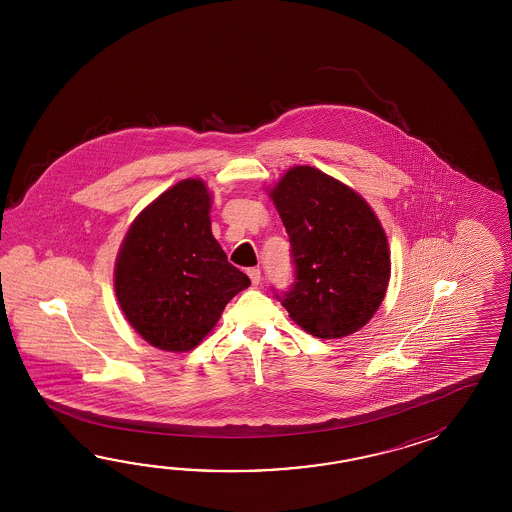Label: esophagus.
I'll return each mask as SVG.
<instances>
[{
    "instance_id": "1",
    "label": "esophagus",
    "mask_w": 512,
    "mask_h": 512,
    "mask_svg": "<svg viewBox=\"0 0 512 512\" xmlns=\"http://www.w3.org/2000/svg\"><path fill=\"white\" fill-rule=\"evenodd\" d=\"M249 274V278H251L252 285H258L261 282V271L260 269H256V267H252L247 271Z\"/></svg>"
}]
</instances>
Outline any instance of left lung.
<instances>
[{
    "instance_id": "8db88e82",
    "label": "left lung",
    "mask_w": 512,
    "mask_h": 512,
    "mask_svg": "<svg viewBox=\"0 0 512 512\" xmlns=\"http://www.w3.org/2000/svg\"><path fill=\"white\" fill-rule=\"evenodd\" d=\"M271 197L294 265L293 285L276 298L313 337L359 331L382 304L392 271L375 212L355 190L311 166L291 168Z\"/></svg>"
}]
</instances>
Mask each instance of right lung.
Here are the masks:
<instances>
[{"label":"right lung","instance_id":"add662e5","mask_svg":"<svg viewBox=\"0 0 512 512\" xmlns=\"http://www.w3.org/2000/svg\"><path fill=\"white\" fill-rule=\"evenodd\" d=\"M210 194L185 179L142 210L122 241L115 294L131 327L164 351H190L251 280L210 230Z\"/></svg>","mask_w":512,"mask_h":512}]
</instances>
